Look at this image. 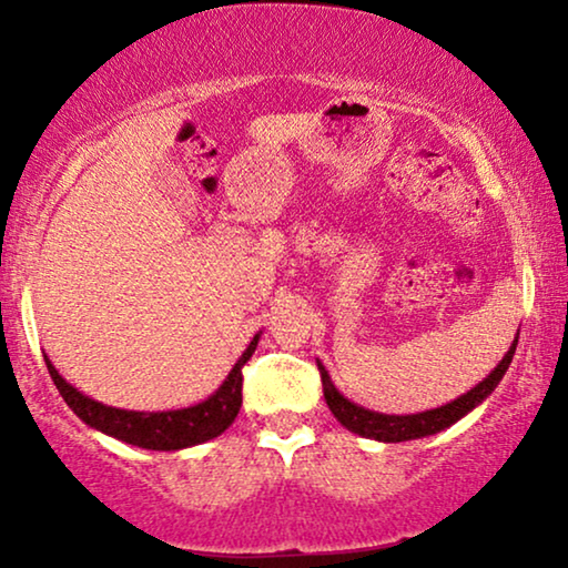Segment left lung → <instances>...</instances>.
I'll return each instance as SVG.
<instances>
[{
    "label": "left lung",
    "mask_w": 568,
    "mask_h": 568,
    "mask_svg": "<svg viewBox=\"0 0 568 568\" xmlns=\"http://www.w3.org/2000/svg\"><path fill=\"white\" fill-rule=\"evenodd\" d=\"M515 348H517V344H511V348L504 354V359L496 364V369L491 372V375H488L484 383H478L476 387H473V390L460 395V398L453 403H447V406L424 410V414H414V416H385V414H375V410H367L362 406H354L352 400H346L344 395L333 387L328 372H325L323 364H317V369H321L325 403H328L333 416H336L348 432L362 434V437H369V439H379V442H406V439L429 437V434L447 429L449 424H455L457 418H463L468 410L476 408L478 403L484 400L496 385H499L504 372L509 369V362H511V356H515Z\"/></svg>",
    "instance_id": "left-lung-1"
}]
</instances>
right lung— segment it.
I'll list each match as a JSON object with an SVG mask.
<instances>
[{
  "label": "right lung",
  "instance_id": "obj_1",
  "mask_svg": "<svg viewBox=\"0 0 568 568\" xmlns=\"http://www.w3.org/2000/svg\"><path fill=\"white\" fill-rule=\"evenodd\" d=\"M255 346H258V336L251 341L245 354L240 356L235 367L224 379L220 390L212 398L191 408L181 410H162V414H136V410H121L103 406V403L88 398L77 387L67 383L64 377L53 369V364L45 359L49 375L53 385L59 387L61 398L67 406L90 424L92 429H100L111 437L129 442V445L144 447V449H183L191 445H201V442L220 437L227 426L235 422L240 403H243V367L251 359Z\"/></svg>",
  "mask_w": 568,
  "mask_h": 568
}]
</instances>
